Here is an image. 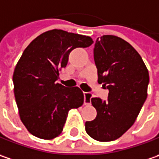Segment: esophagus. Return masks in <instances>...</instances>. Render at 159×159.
I'll return each mask as SVG.
<instances>
[{
    "label": "esophagus",
    "instance_id": "obj_1",
    "mask_svg": "<svg viewBox=\"0 0 159 159\" xmlns=\"http://www.w3.org/2000/svg\"><path fill=\"white\" fill-rule=\"evenodd\" d=\"M84 105H91V99H92V94L88 93H84Z\"/></svg>",
    "mask_w": 159,
    "mask_h": 159
}]
</instances>
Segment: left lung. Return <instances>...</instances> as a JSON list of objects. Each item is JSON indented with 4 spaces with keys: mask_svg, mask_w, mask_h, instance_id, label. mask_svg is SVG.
Masks as SVG:
<instances>
[{
    "mask_svg": "<svg viewBox=\"0 0 159 159\" xmlns=\"http://www.w3.org/2000/svg\"><path fill=\"white\" fill-rule=\"evenodd\" d=\"M93 55L98 83L109 93L107 101L91 99L97 116L85 123V131L96 141L111 142L134 124L148 96V71L134 48L115 35L97 39Z\"/></svg>",
    "mask_w": 159,
    "mask_h": 159,
    "instance_id": "1",
    "label": "left lung"
}]
</instances>
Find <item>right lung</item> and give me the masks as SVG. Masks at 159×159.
<instances>
[{
    "instance_id": "1",
    "label": "right lung",
    "mask_w": 159,
    "mask_h": 159,
    "mask_svg": "<svg viewBox=\"0 0 159 159\" xmlns=\"http://www.w3.org/2000/svg\"><path fill=\"white\" fill-rule=\"evenodd\" d=\"M93 43L89 36L53 29L25 48L13 73V84L20 119L31 134L43 140L56 138L68 111L83 105L80 88L63 86L57 80L71 51Z\"/></svg>"
}]
</instances>
